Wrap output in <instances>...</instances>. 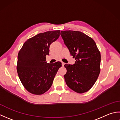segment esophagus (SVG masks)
Returning <instances> with one entry per match:
<instances>
[{
    "instance_id": "obj_1",
    "label": "esophagus",
    "mask_w": 120,
    "mask_h": 120,
    "mask_svg": "<svg viewBox=\"0 0 120 120\" xmlns=\"http://www.w3.org/2000/svg\"><path fill=\"white\" fill-rule=\"evenodd\" d=\"M64 64H65V63H64V62H62V66H64Z\"/></svg>"
}]
</instances>
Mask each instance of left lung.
Returning a JSON list of instances; mask_svg holds the SVG:
<instances>
[{"mask_svg":"<svg viewBox=\"0 0 120 120\" xmlns=\"http://www.w3.org/2000/svg\"><path fill=\"white\" fill-rule=\"evenodd\" d=\"M60 34L76 60L73 65H64L67 70L64 75L65 82L76 92H86L94 85L100 73V52L94 41L80 31L66 30Z\"/></svg>","mask_w":120,"mask_h":120,"instance_id":"left-lung-1","label":"left lung"}]
</instances>
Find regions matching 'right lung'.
<instances>
[{"instance_id": "1", "label": "right lung", "mask_w": 120, "mask_h": 120, "mask_svg": "<svg viewBox=\"0 0 120 120\" xmlns=\"http://www.w3.org/2000/svg\"><path fill=\"white\" fill-rule=\"evenodd\" d=\"M60 30L40 33L25 42L17 57V72L25 88L41 95L49 90L61 62L47 63L50 45L60 36Z\"/></svg>"}]
</instances>
